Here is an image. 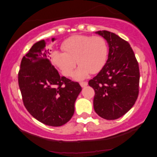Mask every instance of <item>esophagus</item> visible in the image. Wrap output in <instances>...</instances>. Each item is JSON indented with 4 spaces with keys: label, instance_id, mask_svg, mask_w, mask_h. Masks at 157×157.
Masks as SVG:
<instances>
[{
    "label": "esophagus",
    "instance_id": "obj_1",
    "mask_svg": "<svg viewBox=\"0 0 157 157\" xmlns=\"http://www.w3.org/2000/svg\"><path fill=\"white\" fill-rule=\"evenodd\" d=\"M80 85L81 86V87H86V86L88 85V83L87 82H80Z\"/></svg>",
    "mask_w": 157,
    "mask_h": 157
}]
</instances>
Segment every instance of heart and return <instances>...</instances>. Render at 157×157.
<instances>
[{
  "label": "heart",
  "mask_w": 157,
  "mask_h": 157,
  "mask_svg": "<svg viewBox=\"0 0 157 157\" xmlns=\"http://www.w3.org/2000/svg\"><path fill=\"white\" fill-rule=\"evenodd\" d=\"M61 48L64 52H52V63L63 75L70 77L77 62L80 66L74 73L76 80H82L90 73L97 74L101 71L109 54L107 41L101 36H71L63 42Z\"/></svg>",
  "instance_id": "obj_1"
}]
</instances>
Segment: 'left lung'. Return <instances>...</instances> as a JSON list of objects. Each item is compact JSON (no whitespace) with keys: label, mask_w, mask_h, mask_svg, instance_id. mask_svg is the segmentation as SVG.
I'll use <instances>...</instances> for the list:
<instances>
[{"label":"left lung","mask_w":157,"mask_h":157,"mask_svg":"<svg viewBox=\"0 0 157 157\" xmlns=\"http://www.w3.org/2000/svg\"><path fill=\"white\" fill-rule=\"evenodd\" d=\"M96 33L107 40L109 53L102 69L89 81L95 92L94 109L102 118L116 120L127 113L137 99L139 64L127 41L105 30Z\"/></svg>","instance_id":"8db88e82"}]
</instances>
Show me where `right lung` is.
<instances>
[{"mask_svg":"<svg viewBox=\"0 0 157 157\" xmlns=\"http://www.w3.org/2000/svg\"><path fill=\"white\" fill-rule=\"evenodd\" d=\"M45 46L44 40L38 41L23 56L18 84L23 102L30 114L45 125L57 127L72 117L75 102L82 89L77 82L60 76Z\"/></svg>","mask_w":157,"mask_h":157,"instance_id":"1","label":"right lung"}]
</instances>
